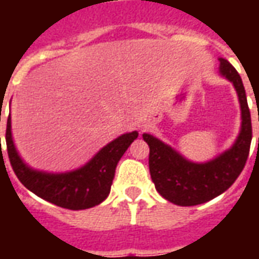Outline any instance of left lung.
I'll return each mask as SVG.
<instances>
[{
    "label": "left lung",
    "mask_w": 259,
    "mask_h": 259,
    "mask_svg": "<svg viewBox=\"0 0 259 259\" xmlns=\"http://www.w3.org/2000/svg\"><path fill=\"white\" fill-rule=\"evenodd\" d=\"M219 74L234 85L241 109L240 133L230 148L211 161L191 162L157 137L143 135L150 147L148 165L155 189L176 205H198L221 195L239 178L248 158L252 129L244 85L237 70L226 59L219 58Z\"/></svg>",
    "instance_id": "1"
}]
</instances>
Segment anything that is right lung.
<instances>
[{
    "instance_id": "obj_1",
    "label": "right lung",
    "mask_w": 259,
    "mask_h": 259,
    "mask_svg": "<svg viewBox=\"0 0 259 259\" xmlns=\"http://www.w3.org/2000/svg\"><path fill=\"white\" fill-rule=\"evenodd\" d=\"M137 136L136 130L119 136L102 147L83 166L62 174L33 169L22 159L12 137L11 115L7 122L5 140L12 169L27 190L55 205L79 211L93 208L107 198L119 159Z\"/></svg>"
}]
</instances>
